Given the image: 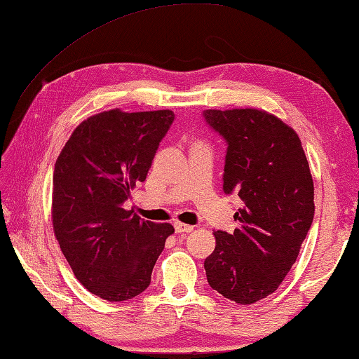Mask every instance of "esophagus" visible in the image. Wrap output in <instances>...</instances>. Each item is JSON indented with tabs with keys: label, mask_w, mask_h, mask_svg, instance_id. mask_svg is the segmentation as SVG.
Wrapping results in <instances>:
<instances>
[{
	"label": "esophagus",
	"mask_w": 359,
	"mask_h": 359,
	"mask_svg": "<svg viewBox=\"0 0 359 359\" xmlns=\"http://www.w3.org/2000/svg\"><path fill=\"white\" fill-rule=\"evenodd\" d=\"M174 226H175V231H177V233H190V231H193L191 225L182 224V222H175Z\"/></svg>",
	"instance_id": "esophagus-1"
}]
</instances>
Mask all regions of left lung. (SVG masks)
Masks as SVG:
<instances>
[{"instance_id": "left-lung-1", "label": "left lung", "mask_w": 359, "mask_h": 359, "mask_svg": "<svg viewBox=\"0 0 359 359\" xmlns=\"http://www.w3.org/2000/svg\"><path fill=\"white\" fill-rule=\"evenodd\" d=\"M204 119L229 144L224 191L243 201L233 215L235 231H214L215 249L204 270L225 299L255 304L280 287L311 226L310 166L297 133L269 111L206 110Z\"/></svg>"}]
</instances>
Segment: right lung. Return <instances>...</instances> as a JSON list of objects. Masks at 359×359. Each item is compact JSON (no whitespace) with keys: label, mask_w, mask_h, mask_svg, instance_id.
<instances>
[{"label":"right lung","mask_w":359,"mask_h":359,"mask_svg":"<svg viewBox=\"0 0 359 359\" xmlns=\"http://www.w3.org/2000/svg\"><path fill=\"white\" fill-rule=\"evenodd\" d=\"M170 110L111 108L79 123L55 161L53 229L76 280L108 302L144 292L170 224L142 220L123 208L147 179Z\"/></svg>","instance_id":"right-lung-1"}]
</instances>
